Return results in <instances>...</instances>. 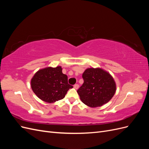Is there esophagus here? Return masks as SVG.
Returning a JSON list of instances; mask_svg holds the SVG:
<instances>
[{"label":"esophagus","instance_id":"1","mask_svg":"<svg viewBox=\"0 0 149 149\" xmlns=\"http://www.w3.org/2000/svg\"><path fill=\"white\" fill-rule=\"evenodd\" d=\"M74 88L76 89H78L79 88V85L78 84H75L74 85Z\"/></svg>","mask_w":149,"mask_h":149}]
</instances>
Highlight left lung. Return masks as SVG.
<instances>
[{
  "mask_svg": "<svg viewBox=\"0 0 149 149\" xmlns=\"http://www.w3.org/2000/svg\"><path fill=\"white\" fill-rule=\"evenodd\" d=\"M82 77L83 85L77 91L81 100L91 107L109 102L116 93V86L112 76L101 68H88Z\"/></svg>",
  "mask_w": 149,
  "mask_h": 149,
  "instance_id": "obj_1",
  "label": "left lung"
}]
</instances>
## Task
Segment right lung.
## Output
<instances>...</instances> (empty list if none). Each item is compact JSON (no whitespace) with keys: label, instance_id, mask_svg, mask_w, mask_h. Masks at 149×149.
<instances>
[{"label":"right lung","instance_id":"obj_1","mask_svg":"<svg viewBox=\"0 0 149 149\" xmlns=\"http://www.w3.org/2000/svg\"><path fill=\"white\" fill-rule=\"evenodd\" d=\"M33 93L42 101L52 103L63 99L73 86L68 83V76L61 66L48 67L38 70L31 80Z\"/></svg>","mask_w":149,"mask_h":149}]
</instances>
